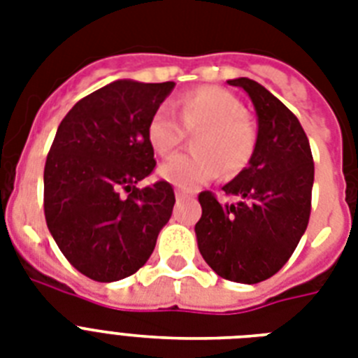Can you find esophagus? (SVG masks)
<instances>
[{"label": "esophagus", "mask_w": 358, "mask_h": 358, "mask_svg": "<svg viewBox=\"0 0 358 358\" xmlns=\"http://www.w3.org/2000/svg\"><path fill=\"white\" fill-rule=\"evenodd\" d=\"M174 195H176V201H185V199H191V196H193V193H189V191H176V193H174Z\"/></svg>", "instance_id": "obj_1"}]
</instances>
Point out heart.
Segmentation results:
<instances>
[{
    "label": "heart",
    "mask_w": 358,
    "mask_h": 358,
    "mask_svg": "<svg viewBox=\"0 0 358 358\" xmlns=\"http://www.w3.org/2000/svg\"><path fill=\"white\" fill-rule=\"evenodd\" d=\"M180 120L187 131H196L193 148L159 167V176L178 189H196L217 178L221 171L234 176L249 165L256 148V126L243 113L234 94L221 87H201L178 100ZM185 131L165 106L157 108L146 124V141L156 154L171 156Z\"/></svg>",
    "instance_id": "obj_1"
}]
</instances>
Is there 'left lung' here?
Masks as SVG:
<instances>
[{
  "label": "left lung",
  "mask_w": 358,
  "mask_h": 358,
  "mask_svg": "<svg viewBox=\"0 0 358 358\" xmlns=\"http://www.w3.org/2000/svg\"><path fill=\"white\" fill-rule=\"evenodd\" d=\"M229 85L247 92L255 106L256 148L249 165L223 185L238 202L199 195L202 217L195 224L202 258L219 277L256 284L288 262L310 217L314 162L297 117L266 87L236 78Z\"/></svg>",
  "instance_id": "left-lung-1"
}]
</instances>
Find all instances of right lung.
<instances>
[{
  "label": "right lung",
  "mask_w": 358,
  "mask_h": 358,
  "mask_svg": "<svg viewBox=\"0 0 358 358\" xmlns=\"http://www.w3.org/2000/svg\"><path fill=\"white\" fill-rule=\"evenodd\" d=\"M174 81L117 80L70 109L44 167V215L66 260L98 282L134 275L169 223V182L139 189L156 167L146 124Z\"/></svg>",
  "instance_id": "right-lung-1"
}]
</instances>
